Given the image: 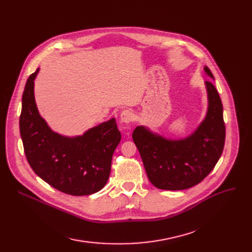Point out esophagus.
Returning <instances> with one entry per match:
<instances>
[{
    "label": "esophagus",
    "mask_w": 252,
    "mask_h": 252,
    "mask_svg": "<svg viewBox=\"0 0 252 252\" xmlns=\"http://www.w3.org/2000/svg\"><path fill=\"white\" fill-rule=\"evenodd\" d=\"M134 119V114L133 112H130L129 110H124L121 113V121L122 123L125 124H129L131 121Z\"/></svg>",
    "instance_id": "1"
}]
</instances>
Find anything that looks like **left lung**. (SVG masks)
<instances>
[{
    "label": "left lung",
    "instance_id": "8db88e82",
    "mask_svg": "<svg viewBox=\"0 0 252 252\" xmlns=\"http://www.w3.org/2000/svg\"><path fill=\"white\" fill-rule=\"evenodd\" d=\"M204 72L215 79L207 66ZM207 110L202 122L182 139L166 138L145 126H138L133 140L140 152L148 179L162 190H184L199 184L219 161L226 128L222 105L211 82H204Z\"/></svg>",
    "mask_w": 252,
    "mask_h": 252
}]
</instances>
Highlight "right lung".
<instances>
[{"label":"right lung","instance_id":"1","mask_svg":"<svg viewBox=\"0 0 252 252\" xmlns=\"http://www.w3.org/2000/svg\"><path fill=\"white\" fill-rule=\"evenodd\" d=\"M38 71L39 68L26 82L19 119L28 161L53 188L73 196L94 194L107 183L112 155L121 142L115 118L79 136L56 133L39 114L35 103L34 79Z\"/></svg>","mask_w":252,"mask_h":252}]
</instances>
